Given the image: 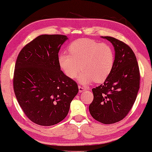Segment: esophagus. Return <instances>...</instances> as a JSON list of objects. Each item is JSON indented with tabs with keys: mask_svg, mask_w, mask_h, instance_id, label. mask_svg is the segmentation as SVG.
Masks as SVG:
<instances>
[{
	"mask_svg": "<svg viewBox=\"0 0 152 152\" xmlns=\"http://www.w3.org/2000/svg\"><path fill=\"white\" fill-rule=\"evenodd\" d=\"M78 87H79V91H80V93H82V92H83V91L86 90V88H84V87H83V86H79Z\"/></svg>",
	"mask_w": 152,
	"mask_h": 152,
	"instance_id": "1",
	"label": "esophagus"
}]
</instances>
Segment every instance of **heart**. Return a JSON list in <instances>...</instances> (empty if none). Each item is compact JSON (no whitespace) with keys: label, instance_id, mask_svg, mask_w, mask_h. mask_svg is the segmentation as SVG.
I'll list each match as a JSON object with an SVG mask.
<instances>
[{"label":"heart","instance_id":"b5f03b06","mask_svg":"<svg viewBox=\"0 0 152 152\" xmlns=\"http://www.w3.org/2000/svg\"><path fill=\"white\" fill-rule=\"evenodd\" d=\"M68 50L69 54L59 55V65L70 79L75 78L82 68L83 71L78 80L82 84L104 82L114 67L115 54L107 43L91 39H80L72 42Z\"/></svg>","mask_w":152,"mask_h":152}]
</instances>
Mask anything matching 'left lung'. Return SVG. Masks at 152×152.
<instances>
[{
	"label": "left lung",
	"mask_w": 152,
	"mask_h": 152,
	"mask_svg": "<svg viewBox=\"0 0 152 152\" xmlns=\"http://www.w3.org/2000/svg\"><path fill=\"white\" fill-rule=\"evenodd\" d=\"M115 49V64L103 84L93 88V100L89 105L92 117L109 124L124 119L136 101L140 88V70L132 49L122 41L104 37Z\"/></svg>",
	"instance_id": "obj_1"
}]
</instances>
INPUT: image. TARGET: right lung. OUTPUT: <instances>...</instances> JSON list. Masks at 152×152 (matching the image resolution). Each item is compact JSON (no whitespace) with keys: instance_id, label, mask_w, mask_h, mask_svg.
<instances>
[{"instance_id":"right-lung-1","label":"right lung","mask_w":152,"mask_h":152,"mask_svg":"<svg viewBox=\"0 0 152 152\" xmlns=\"http://www.w3.org/2000/svg\"><path fill=\"white\" fill-rule=\"evenodd\" d=\"M67 39L62 34L40 35L25 45L16 59L14 93L26 115L39 125L62 121L79 91L58 62L60 48Z\"/></svg>"}]
</instances>
